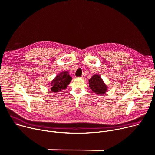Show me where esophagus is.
Masks as SVG:
<instances>
[{
    "label": "esophagus",
    "mask_w": 155,
    "mask_h": 155,
    "mask_svg": "<svg viewBox=\"0 0 155 155\" xmlns=\"http://www.w3.org/2000/svg\"><path fill=\"white\" fill-rule=\"evenodd\" d=\"M81 78H85V75H83L81 77Z\"/></svg>",
    "instance_id": "1"
}]
</instances>
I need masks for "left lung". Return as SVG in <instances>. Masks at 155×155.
Returning a JSON list of instances; mask_svg holds the SVG:
<instances>
[{
  "label": "left lung",
  "instance_id": "8db88e82",
  "mask_svg": "<svg viewBox=\"0 0 155 155\" xmlns=\"http://www.w3.org/2000/svg\"><path fill=\"white\" fill-rule=\"evenodd\" d=\"M89 87L97 94L103 95L107 91V86L105 85L100 76L94 75L89 80Z\"/></svg>",
  "mask_w": 155,
  "mask_h": 155
}]
</instances>
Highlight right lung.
Returning <instances> with one entry per match:
<instances>
[{"instance_id":"add662e5","label":"right lung","mask_w":155,"mask_h":155,"mask_svg":"<svg viewBox=\"0 0 155 155\" xmlns=\"http://www.w3.org/2000/svg\"><path fill=\"white\" fill-rule=\"evenodd\" d=\"M71 80L72 77L69 75L68 72H64L61 73L56 76L51 82V91L57 93L61 91L62 89H65Z\"/></svg>"}]
</instances>
